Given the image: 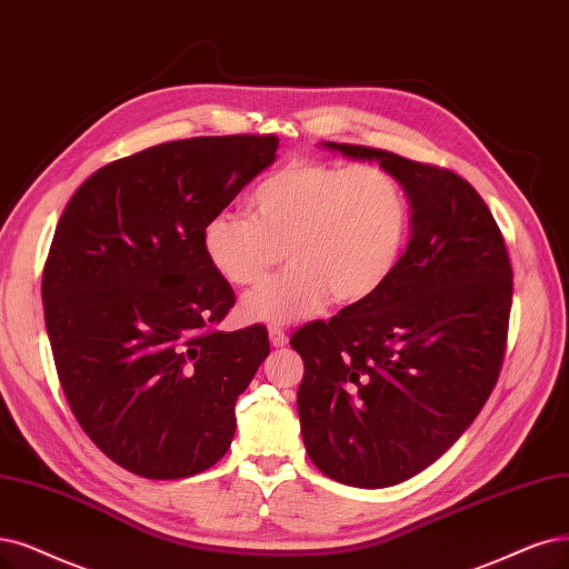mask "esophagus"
Here are the masks:
<instances>
[{
  "label": "esophagus",
  "instance_id": "34e87169",
  "mask_svg": "<svg viewBox=\"0 0 569 569\" xmlns=\"http://www.w3.org/2000/svg\"><path fill=\"white\" fill-rule=\"evenodd\" d=\"M269 342H271V347L281 349L288 345V335L281 328H269Z\"/></svg>",
  "mask_w": 569,
  "mask_h": 569
}]
</instances>
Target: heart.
<instances>
[{"instance_id":"obj_1","label":"heart","mask_w":569,"mask_h":569,"mask_svg":"<svg viewBox=\"0 0 569 569\" xmlns=\"http://www.w3.org/2000/svg\"><path fill=\"white\" fill-rule=\"evenodd\" d=\"M252 216L222 208L203 224V250L222 279L258 286L286 252L290 267L252 290L246 321L286 326L335 305L363 302L393 273L408 241L410 203L380 166L292 161L250 197Z\"/></svg>"}]
</instances>
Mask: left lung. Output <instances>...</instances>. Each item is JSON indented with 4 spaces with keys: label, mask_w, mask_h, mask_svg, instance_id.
I'll list each match as a JSON object with an SVG mask.
<instances>
[{
    "label": "left lung",
    "mask_w": 569,
    "mask_h": 569,
    "mask_svg": "<svg viewBox=\"0 0 569 569\" xmlns=\"http://www.w3.org/2000/svg\"><path fill=\"white\" fill-rule=\"evenodd\" d=\"M321 147L377 161L410 203V241L389 281L290 340L305 361L298 412L313 467L377 490L431 467L486 406L507 349L513 271L465 178L372 147Z\"/></svg>",
    "instance_id": "obj_1"
}]
</instances>
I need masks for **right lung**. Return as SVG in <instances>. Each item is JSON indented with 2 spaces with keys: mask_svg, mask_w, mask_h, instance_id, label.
I'll return each instance as SVG.
<instances>
[{
  "mask_svg": "<svg viewBox=\"0 0 569 569\" xmlns=\"http://www.w3.org/2000/svg\"><path fill=\"white\" fill-rule=\"evenodd\" d=\"M277 147V136L163 142L102 166L62 210L41 281L53 361L77 422L126 471L189 478L231 446L269 340L262 326L213 328L234 290L201 234Z\"/></svg>",
  "mask_w": 569,
  "mask_h": 569,
  "instance_id": "1",
  "label": "right lung"
}]
</instances>
